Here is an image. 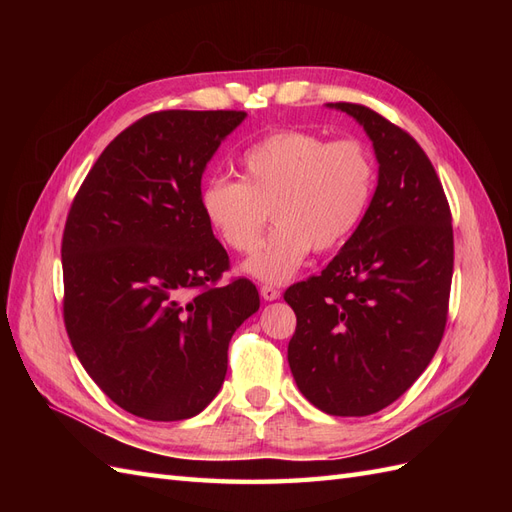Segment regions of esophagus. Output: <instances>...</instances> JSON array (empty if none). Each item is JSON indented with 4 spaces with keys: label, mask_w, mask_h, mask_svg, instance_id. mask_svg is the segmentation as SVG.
Instances as JSON below:
<instances>
[{
    "label": "esophagus",
    "mask_w": 512,
    "mask_h": 512,
    "mask_svg": "<svg viewBox=\"0 0 512 512\" xmlns=\"http://www.w3.org/2000/svg\"><path fill=\"white\" fill-rule=\"evenodd\" d=\"M260 297L265 301H275V299H280V290L273 286H260Z\"/></svg>",
    "instance_id": "esophagus-1"
}]
</instances>
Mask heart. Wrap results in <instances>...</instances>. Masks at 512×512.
I'll return each mask as SVG.
<instances>
[{
    "label": "heart",
    "mask_w": 512,
    "mask_h": 512,
    "mask_svg": "<svg viewBox=\"0 0 512 512\" xmlns=\"http://www.w3.org/2000/svg\"><path fill=\"white\" fill-rule=\"evenodd\" d=\"M376 190V164L352 138L327 141L305 130L260 138L241 158V181L205 183L200 209L224 245L250 252L271 210L278 226L243 262L254 280L282 284L312 247L335 250L361 226Z\"/></svg>",
    "instance_id": "obj_1"
}]
</instances>
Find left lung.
Here are the masks:
<instances>
[{
  "mask_svg": "<svg viewBox=\"0 0 512 512\" xmlns=\"http://www.w3.org/2000/svg\"><path fill=\"white\" fill-rule=\"evenodd\" d=\"M363 126L378 185L361 226L320 275L286 290L297 314L288 365L333 416H367L404 395L436 354L453 280L442 183L414 138L361 104H329Z\"/></svg>",
  "mask_w": 512,
  "mask_h": 512,
  "instance_id": "1",
  "label": "left lung"
}]
</instances>
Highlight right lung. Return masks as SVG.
<instances>
[{"label": "right lung", "instance_id": "right-lung-1", "mask_svg": "<svg viewBox=\"0 0 512 512\" xmlns=\"http://www.w3.org/2000/svg\"><path fill=\"white\" fill-rule=\"evenodd\" d=\"M243 111H160L123 130L70 207L64 322L81 365L147 421L203 412L230 337L258 312L250 280L213 288L228 254L200 209V179Z\"/></svg>", "mask_w": 512, "mask_h": 512}]
</instances>
